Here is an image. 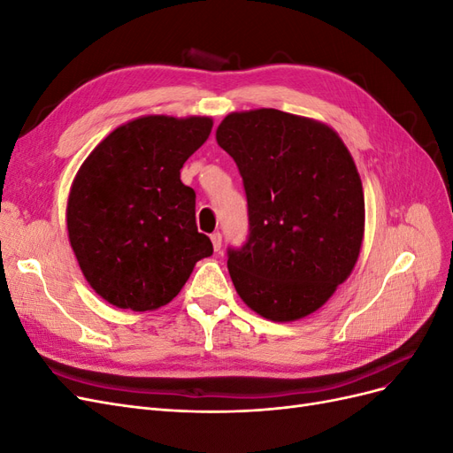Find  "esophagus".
<instances>
[{
	"instance_id": "obj_1",
	"label": "esophagus",
	"mask_w": 453,
	"mask_h": 453,
	"mask_svg": "<svg viewBox=\"0 0 453 453\" xmlns=\"http://www.w3.org/2000/svg\"><path fill=\"white\" fill-rule=\"evenodd\" d=\"M210 238H211V243H213V250H215V251H221V243H223L221 232H213V234H211Z\"/></svg>"
}]
</instances>
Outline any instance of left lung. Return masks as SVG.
Here are the masks:
<instances>
[{
	"label": "left lung",
	"instance_id": "1",
	"mask_svg": "<svg viewBox=\"0 0 453 453\" xmlns=\"http://www.w3.org/2000/svg\"><path fill=\"white\" fill-rule=\"evenodd\" d=\"M215 138L248 198V240L228 248L232 283L263 318L303 319L348 280L361 251L365 196L349 150L331 127L280 109L230 113Z\"/></svg>",
	"mask_w": 453,
	"mask_h": 453
}]
</instances>
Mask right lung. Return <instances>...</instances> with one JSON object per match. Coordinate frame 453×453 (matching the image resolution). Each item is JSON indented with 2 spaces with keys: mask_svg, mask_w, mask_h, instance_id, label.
I'll use <instances>...</instances> for the list:
<instances>
[{
  "mask_svg": "<svg viewBox=\"0 0 453 453\" xmlns=\"http://www.w3.org/2000/svg\"><path fill=\"white\" fill-rule=\"evenodd\" d=\"M211 127L210 117H140L115 128L79 168L67 234L87 281L109 304H168L213 253L196 228L195 190L181 183L185 160Z\"/></svg>",
  "mask_w": 453,
  "mask_h": 453,
  "instance_id": "right-lung-1",
  "label": "right lung"
}]
</instances>
